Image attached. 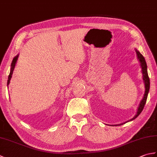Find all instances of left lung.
Instances as JSON below:
<instances>
[{"label": "left lung", "instance_id": "obj_1", "mask_svg": "<svg viewBox=\"0 0 157 157\" xmlns=\"http://www.w3.org/2000/svg\"><path fill=\"white\" fill-rule=\"evenodd\" d=\"M136 54H137L138 59H139L140 62V65L142 67V74H143V79H144V84H145V93H144V97H143L142 100L140 102V105H139L137 113H136V115L134 116V117L132 118L131 120H130V121L135 119L142 111V110H143V109H144V105L146 104V100H147L148 94V92L150 90V79H149V77L148 75L147 65H146L145 59L144 56H143V55L141 54V53L140 52L138 51H137V49H136ZM122 125V124H120V125Z\"/></svg>", "mask_w": 157, "mask_h": 157}]
</instances>
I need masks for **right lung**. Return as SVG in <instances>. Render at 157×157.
I'll list each match as a JSON object with an SVG mask.
<instances>
[{
	"mask_svg": "<svg viewBox=\"0 0 157 157\" xmlns=\"http://www.w3.org/2000/svg\"><path fill=\"white\" fill-rule=\"evenodd\" d=\"M17 58H18V55H17V56H16L15 57H14V59H13V61H12V63H11V71H10V73H9V77H8V80H7V86L9 84V83H10V80H11V77H12V75H13V70H14V68H15V64H16L17 60Z\"/></svg>",
	"mask_w": 157,
	"mask_h": 157,
	"instance_id": "add662e5",
	"label": "right lung"
}]
</instances>
